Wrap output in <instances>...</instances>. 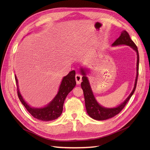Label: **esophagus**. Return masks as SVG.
Returning a JSON list of instances; mask_svg holds the SVG:
<instances>
[{"label":"esophagus","instance_id":"obj_1","mask_svg":"<svg viewBox=\"0 0 150 150\" xmlns=\"http://www.w3.org/2000/svg\"><path fill=\"white\" fill-rule=\"evenodd\" d=\"M75 80H76V84H80L82 81V76L80 74H76L75 75Z\"/></svg>","mask_w":150,"mask_h":150}]
</instances>
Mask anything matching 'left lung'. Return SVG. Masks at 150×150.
<instances>
[{"mask_svg":"<svg viewBox=\"0 0 150 150\" xmlns=\"http://www.w3.org/2000/svg\"><path fill=\"white\" fill-rule=\"evenodd\" d=\"M123 44L130 46L131 48L133 50H134L137 53V75L136 78L134 87L132 91L131 92L128 97L119 106L113 108H106L100 105L97 103V101H96L95 97L93 96V94L91 90L88 78L85 76L86 74L83 71V70H82L83 74L84 76L82 77L83 82H81V86L83 91L86 111H87L88 115L91 118H92V119L95 120H106V119H110V118L114 117L118 114H119L122 110L124 108L125 105H127L128 101H129V100L130 99V98L131 97L132 94L134 93V92L136 90L138 74H139V52H138V49L136 45L132 41V39L129 37V34L128 33L127 31L125 30H123L122 31L119 38L116 39V40L114 41V42L112 44V45L115 46V45H123Z\"/></svg>","mask_w":150,"mask_h":150,"instance_id":"8db88e82","label":"left lung"}]
</instances>
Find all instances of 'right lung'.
Here are the masks:
<instances>
[{"label":"right lung","mask_w":150,"mask_h":150,"mask_svg":"<svg viewBox=\"0 0 150 150\" xmlns=\"http://www.w3.org/2000/svg\"><path fill=\"white\" fill-rule=\"evenodd\" d=\"M15 80L17 84L18 96L21 103L31 115L35 119L42 121H51L58 119L62 114L63 105L67 96L76 85L75 71L72 70L62 78L58 92L50 103L44 108H35L30 107L21 95L18 88V79L16 75Z\"/></svg>","instance_id":"1"}]
</instances>
